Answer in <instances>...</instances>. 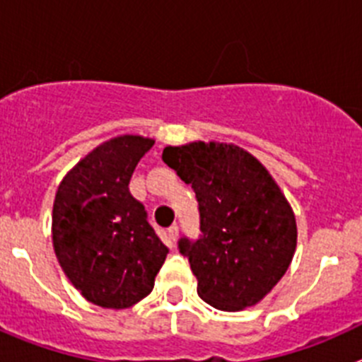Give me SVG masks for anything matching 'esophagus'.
<instances>
[{
	"mask_svg": "<svg viewBox=\"0 0 362 362\" xmlns=\"http://www.w3.org/2000/svg\"><path fill=\"white\" fill-rule=\"evenodd\" d=\"M179 235V226L177 225H172L170 228H168V238H170V241H175Z\"/></svg>",
	"mask_w": 362,
	"mask_h": 362,
	"instance_id": "esophagus-1",
	"label": "esophagus"
}]
</instances>
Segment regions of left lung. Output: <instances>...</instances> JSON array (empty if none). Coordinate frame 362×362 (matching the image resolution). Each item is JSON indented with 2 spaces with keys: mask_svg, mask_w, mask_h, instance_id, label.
I'll use <instances>...</instances> for the list:
<instances>
[{
  "mask_svg": "<svg viewBox=\"0 0 362 362\" xmlns=\"http://www.w3.org/2000/svg\"><path fill=\"white\" fill-rule=\"evenodd\" d=\"M163 161L196 192L197 238L179 252L197 277V293L238 312L270 292L292 263L296 217L279 187L252 153L225 143L166 146Z\"/></svg>",
  "mask_w": 362,
  "mask_h": 362,
  "instance_id": "8db88e82",
  "label": "left lung"
}]
</instances>
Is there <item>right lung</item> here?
<instances>
[{
  "mask_svg": "<svg viewBox=\"0 0 362 362\" xmlns=\"http://www.w3.org/2000/svg\"><path fill=\"white\" fill-rule=\"evenodd\" d=\"M152 146V139L139 136L110 139L74 166L57 188V261L81 296L103 308H129L145 299L168 254L129 188Z\"/></svg>",
  "mask_w": 362,
  "mask_h": 362,
  "instance_id": "1",
  "label": "right lung"
}]
</instances>
